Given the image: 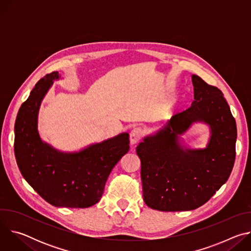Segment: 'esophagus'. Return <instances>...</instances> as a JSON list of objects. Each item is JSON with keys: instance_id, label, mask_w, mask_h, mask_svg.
<instances>
[{"instance_id": "1", "label": "esophagus", "mask_w": 251, "mask_h": 251, "mask_svg": "<svg viewBox=\"0 0 251 251\" xmlns=\"http://www.w3.org/2000/svg\"><path fill=\"white\" fill-rule=\"evenodd\" d=\"M142 129L137 127V128H134L131 133H130V141H131V144L135 145L137 144V143L140 141L141 137H142Z\"/></svg>"}]
</instances>
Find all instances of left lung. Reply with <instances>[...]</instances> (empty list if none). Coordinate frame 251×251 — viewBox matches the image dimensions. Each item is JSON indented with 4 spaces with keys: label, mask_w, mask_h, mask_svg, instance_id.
Returning a JSON list of instances; mask_svg holds the SVG:
<instances>
[{
    "label": "left lung",
    "mask_w": 251,
    "mask_h": 251,
    "mask_svg": "<svg viewBox=\"0 0 251 251\" xmlns=\"http://www.w3.org/2000/svg\"><path fill=\"white\" fill-rule=\"evenodd\" d=\"M192 81V105L146 135L136 148L143 199L157 210L200 207L227 181L234 165L236 123L223 92L198 75H193ZM196 123L210 129L204 149H191L182 139Z\"/></svg>",
    "instance_id": "1"
}]
</instances>
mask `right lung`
<instances>
[{"label":"right lung","mask_w":251,"mask_h":251,"mask_svg":"<svg viewBox=\"0 0 251 251\" xmlns=\"http://www.w3.org/2000/svg\"><path fill=\"white\" fill-rule=\"evenodd\" d=\"M57 71L38 81L22 104L15 123V156L22 176L43 199L58 207L97 203L115 165L129 151V134L120 133L74 152L60 151L39 132L42 102Z\"/></svg>","instance_id":"1"}]
</instances>
